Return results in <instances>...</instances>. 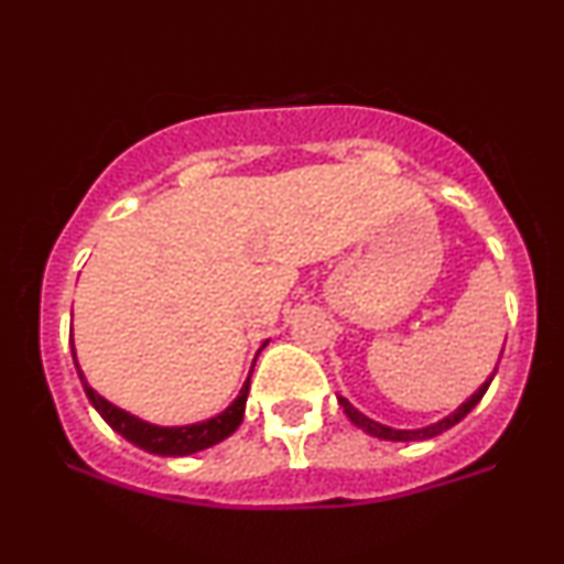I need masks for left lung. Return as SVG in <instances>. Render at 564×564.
I'll return each mask as SVG.
<instances>
[{"mask_svg": "<svg viewBox=\"0 0 564 564\" xmlns=\"http://www.w3.org/2000/svg\"><path fill=\"white\" fill-rule=\"evenodd\" d=\"M490 381H494V377H490L488 381H485V384L480 387V390H477L475 394H471V398H469L467 403H464L462 408H456V411H453L451 416H445L443 422H437V424L424 426V430H392V426H384V424L373 422V419H368V416H364V413H360V411H355V408L349 405L345 398H339V405L345 408L347 416L352 419V422L358 424L360 430L368 432V435H373V437H379V440H394V443H411V440H430V437L440 435V432H445V430H451V426H456L458 422H462L464 416H467V413L471 411V408H475L477 403H480L482 394L488 392Z\"/></svg>", "mask_w": 564, "mask_h": 564, "instance_id": "1", "label": "left lung"}]
</instances>
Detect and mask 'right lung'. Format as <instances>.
I'll use <instances>...</instances> for the list:
<instances>
[{"label":"right lung","mask_w":564,"mask_h":564,"mask_svg":"<svg viewBox=\"0 0 564 564\" xmlns=\"http://www.w3.org/2000/svg\"><path fill=\"white\" fill-rule=\"evenodd\" d=\"M70 352H74V349H70ZM74 364H76V352H74ZM76 368H79V364H76ZM79 379L84 384V392H87L89 403L95 405V411L106 419L113 432H119L121 437H127L129 443H134L138 448L148 453H159V456H187V453L204 451L209 448V445H217L219 440L230 437L232 432L238 430V424L243 422L246 394H249V379H246V384L241 387V394L232 400V405L225 408L219 416L209 419V422L187 424V426H156V424L140 422V419H134L132 413L121 411V408L108 403L106 398H100V394L84 381L82 371H79Z\"/></svg>","instance_id":"right-lung-1"}]
</instances>
